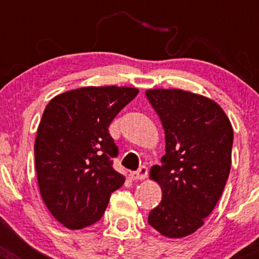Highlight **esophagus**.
Returning a JSON list of instances; mask_svg holds the SVG:
<instances>
[{
	"instance_id": "1",
	"label": "esophagus",
	"mask_w": 259,
	"mask_h": 259,
	"mask_svg": "<svg viewBox=\"0 0 259 259\" xmlns=\"http://www.w3.org/2000/svg\"><path fill=\"white\" fill-rule=\"evenodd\" d=\"M148 177V169L145 166H142L138 171L134 173H130V178L132 180H144Z\"/></svg>"
}]
</instances>
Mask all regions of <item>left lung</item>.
<instances>
[{"label": "left lung", "mask_w": 259, "mask_h": 259, "mask_svg": "<svg viewBox=\"0 0 259 259\" xmlns=\"http://www.w3.org/2000/svg\"><path fill=\"white\" fill-rule=\"evenodd\" d=\"M146 98L165 133L161 165L150 179L161 188V202L148 222L168 238L194 233L218 203L232 164L233 127L209 98L180 89H150Z\"/></svg>", "instance_id": "1"}]
</instances>
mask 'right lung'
<instances>
[{"label": "right lung", "instance_id": "obj_1", "mask_svg": "<svg viewBox=\"0 0 259 259\" xmlns=\"http://www.w3.org/2000/svg\"><path fill=\"white\" fill-rule=\"evenodd\" d=\"M139 90L86 86L55 96L41 117L35 166L44 203L69 229L100 221L125 178L113 168L117 146L109 125Z\"/></svg>", "mask_w": 259, "mask_h": 259}]
</instances>
